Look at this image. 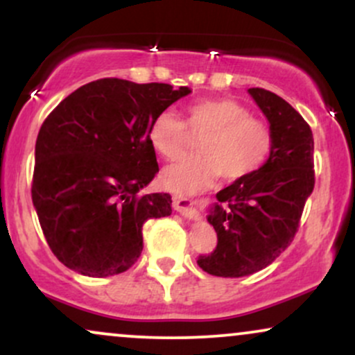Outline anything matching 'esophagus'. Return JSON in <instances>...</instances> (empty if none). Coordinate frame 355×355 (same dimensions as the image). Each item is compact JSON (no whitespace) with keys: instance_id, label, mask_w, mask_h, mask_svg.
<instances>
[{"instance_id":"1","label":"esophagus","mask_w":355,"mask_h":355,"mask_svg":"<svg viewBox=\"0 0 355 355\" xmlns=\"http://www.w3.org/2000/svg\"><path fill=\"white\" fill-rule=\"evenodd\" d=\"M173 209L180 211L183 215H187V217H191V218L198 217L197 210H195V202L190 200V198L183 197V195H178V193L173 195Z\"/></svg>"}]
</instances>
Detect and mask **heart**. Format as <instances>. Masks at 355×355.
I'll use <instances>...</instances> for the list:
<instances>
[{
    "instance_id": "obj_1",
    "label": "heart",
    "mask_w": 355,
    "mask_h": 355,
    "mask_svg": "<svg viewBox=\"0 0 355 355\" xmlns=\"http://www.w3.org/2000/svg\"><path fill=\"white\" fill-rule=\"evenodd\" d=\"M191 137L200 138L198 155L162 173V183L178 193L203 190L222 175L240 182L262 170L274 152V132L232 98H203L185 107V121L172 110L157 113L148 126V141L165 160L182 158Z\"/></svg>"
}]
</instances>
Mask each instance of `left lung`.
Returning <instances> with one entry per match:
<instances>
[{
  "instance_id": "obj_1",
  "label": "left lung",
  "mask_w": 355,
  "mask_h": 355,
  "mask_svg": "<svg viewBox=\"0 0 355 355\" xmlns=\"http://www.w3.org/2000/svg\"><path fill=\"white\" fill-rule=\"evenodd\" d=\"M248 93L267 116L275 145L262 170L217 193L218 203L207 217L217 232V247L197 260L215 277H245L270 266L294 240L315 183L307 121L268 89Z\"/></svg>"
}]
</instances>
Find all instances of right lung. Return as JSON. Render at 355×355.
Instances as JSON below:
<instances>
[{
    "label": "right lung",
    "mask_w": 355,
    "mask_h": 355,
    "mask_svg": "<svg viewBox=\"0 0 355 355\" xmlns=\"http://www.w3.org/2000/svg\"><path fill=\"white\" fill-rule=\"evenodd\" d=\"M189 87L101 78L83 85L40 128L31 198L51 252L81 275L128 270L148 218L172 214L170 193L140 195L158 172L150 121Z\"/></svg>",
    "instance_id": "obj_1"
}]
</instances>
